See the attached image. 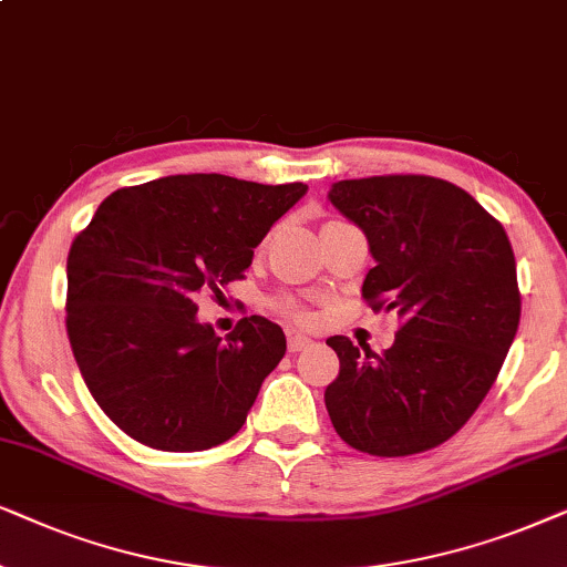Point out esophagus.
<instances>
[{"label": "esophagus", "mask_w": 567, "mask_h": 567, "mask_svg": "<svg viewBox=\"0 0 567 567\" xmlns=\"http://www.w3.org/2000/svg\"><path fill=\"white\" fill-rule=\"evenodd\" d=\"M313 342L308 337H303V334H296V331H290L288 334V350L290 352H300V350H308V347H311Z\"/></svg>", "instance_id": "obj_1"}]
</instances>
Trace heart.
<instances>
[{
    "instance_id": "heart-1",
    "label": "heart",
    "mask_w": 567,
    "mask_h": 567,
    "mask_svg": "<svg viewBox=\"0 0 567 567\" xmlns=\"http://www.w3.org/2000/svg\"><path fill=\"white\" fill-rule=\"evenodd\" d=\"M285 308H288V311H290V313H292V316H298V319H306V316H303V313H300V311H298V308H296V306H290V303H288V306H285Z\"/></svg>"
}]
</instances>
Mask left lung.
<instances>
[{
    "label": "left lung",
    "mask_w": 567,
    "mask_h": 567,
    "mask_svg": "<svg viewBox=\"0 0 567 567\" xmlns=\"http://www.w3.org/2000/svg\"><path fill=\"white\" fill-rule=\"evenodd\" d=\"M329 202L365 233L375 259L362 298L402 319L381 354L327 339L339 358L323 394L331 425L373 456L441 446L487 396L516 337L511 240L472 194L433 176L337 181Z\"/></svg>",
    "instance_id": "obj_1"
}]
</instances>
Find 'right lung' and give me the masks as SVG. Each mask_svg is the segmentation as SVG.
I'll list each match as a JSON object with an SVG mask.
<instances>
[{"label": "right lung", "mask_w": 567, "mask_h": 567, "mask_svg": "<svg viewBox=\"0 0 567 567\" xmlns=\"http://www.w3.org/2000/svg\"><path fill=\"white\" fill-rule=\"evenodd\" d=\"M308 192L220 173L165 176L105 196L66 259V334L101 410L157 451H205L244 427L285 331L246 316L228 337L194 298L244 277L254 248Z\"/></svg>", "instance_id": "obj_1"}]
</instances>
